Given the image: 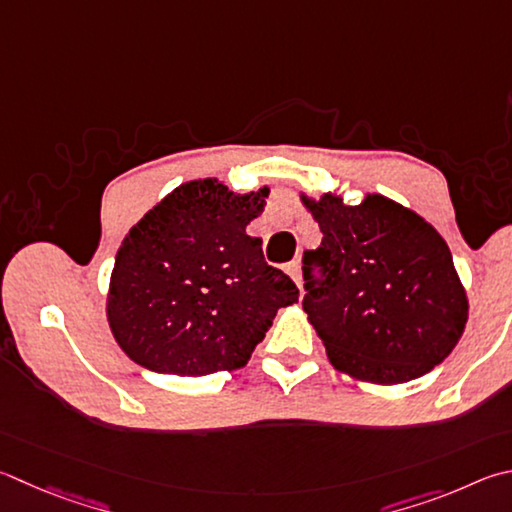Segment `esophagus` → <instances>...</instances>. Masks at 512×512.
Listing matches in <instances>:
<instances>
[{
  "mask_svg": "<svg viewBox=\"0 0 512 512\" xmlns=\"http://www.w3.org/2000/svg\"><path fill=\"white\" fill-rule=\"evenodd\" d=\"M286 273L291 275V280H293L297 286H302V268H300V262H297V259H295V262H291V264L286 266Z\"/></svg>",
  "mask_w": 512,
  "mask_h": 512,
  "instance_id": "1",
  "label": "esophagus"
}]
</instances>
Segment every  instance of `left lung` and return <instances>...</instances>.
Wrapping results in <instances>:
<instances>
[{"label":"left lung","instance_id":"obj_1","mask_svg":"<svg viewBox=\"0 0 512 512\" xmlns=\"http://www.w3.org/2000/svg\"><path fill=\"white\" fill-rule=\"evenodd\" d=\"M300 199L322 230L320 248L304 253L302 306L331 365L398 385L448 358L466 329L468 297L434 226L383 194L358 206L336 192Z\"/></svg>","mask_w":512,"mask_h":512}]
</instances>
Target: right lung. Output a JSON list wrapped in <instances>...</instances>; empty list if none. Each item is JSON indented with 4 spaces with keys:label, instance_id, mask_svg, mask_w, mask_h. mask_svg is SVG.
Wrapping results in <instances>:
<instances>
[{
    "label": "right lung",
    "instance_id": "add662e5",
    "mask_svg": "<svg viewBox=\"0 0 512 512\" xmlns=\"http://www.w3.org/2000/svg\"><path fill=\"white\" fill-rule=\"evenodd\" d=\"M268 188L237 194L217 179L188 181L127 232L116 253L107 320L118 347L156 374L235 371L300 291L264 262L246 226Z\"/></svg>",
    "mask_w": 512,
    "mask_h": 512
}]
</instances>
